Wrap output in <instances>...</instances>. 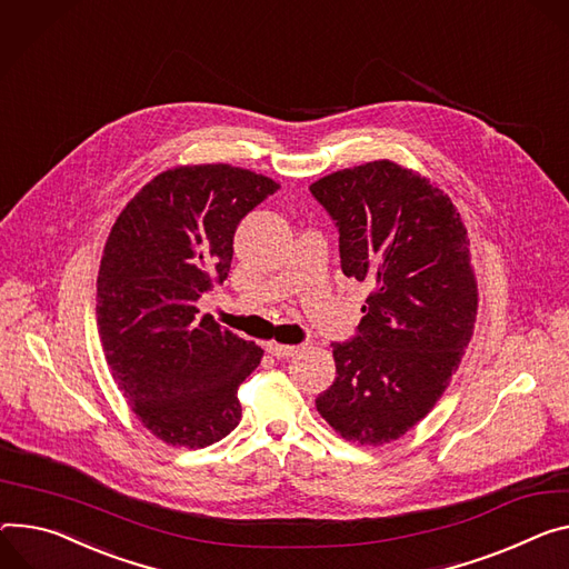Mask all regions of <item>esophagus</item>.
<instances>
[{"label":"esophagus","mask_w":569,"mask_h":569,"mask_svg":"<svg viewBox=\"0 0 569 569\" xmlns=\"http://www.w3.org/2000/svg\"><path fill=\"white\" fill-rule=\"evenodd\" d=\"M268 351L277 358H290L299 351L297 345H279V342H268Z\"/></svg>","instance_id":"esophagus-1"}]
</instances>
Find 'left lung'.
<instances>
[{
	"mask_svg": "<svg viewBox=\"0 0 569 569\" xmlns=\"http://www.w3.org/2000/svg\"><path fill=\"white\" fill-rule=\"evenodd\" d=\"M340 233L345 277L372 286L358 336L333 342L336 381L316 406L358 445H386L442 397L477 322L470 238L427 177L372 161L311 186Z\"/></svg>",
	"mask_w": 569,
	"mask_h": 569,
	"instance_id": "left-lung-1",
	"label": "left lung"
}]
</instances>
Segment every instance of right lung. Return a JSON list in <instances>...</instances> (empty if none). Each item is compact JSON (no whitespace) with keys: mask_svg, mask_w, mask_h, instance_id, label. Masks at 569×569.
Returning a JSON list of instances; mask_svg holds the SVG:
<instances>
[{"mask_svg":"<svg viewBox=\"0 0 569 569\" xmlns=\"http://www.w3.org/2000/svg\"><path fill=\"white\" fill-rule=\"evenodd\" d=\"M277 190L251 170L179 166L142 186L109 233L101 347L136 418L166 445L209 447L240 422L238 386L263 349L199 318L197 299L229 277L240 220Z\"/></svg>","mask_w":569,"mask_h":569,"instance_id":"obj_1","label":"right lung"}]
</instances>
